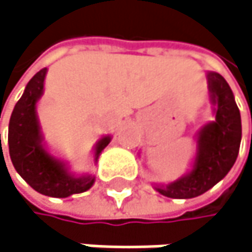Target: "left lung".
I'll return each instance as SVG.
<instances>
[{
    "mask_svg": "<svg viewBox=\"0 0 252 252\" xmlns=\"http://www.w3.org/2000/svg\"><path fill=\"white\" fill-rule=\"evenodd\" d=\"M207 88L215 106V120L206 123L196 136V157L191 170L173 183L155 184L165 197L193 199L210 190L234 167L239 152L241 114L229 84L218 72H207Z\"/></svg>",
    "mask_w": 252,
    "mask_h": 252,
    "instance_id": "1",
    "label": "left lung"
}]
</instances>
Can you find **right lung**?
Masks as SVG:
<instances>
[{
    "label": "right lung",
    "instance_id": "add662e5",
    "mask_svg": "<svg viewBox=\"0 0 252 252\" xmlns=\"http://www.w3.org/2000/svg\"><path fill=\"white\" fill-rule=\"evenodd\" d=\"M46 74V68L40 69L29 81L17 101L8 125V148L16 171L32 189L61 199L90 190L95 177L93 174L75 175L65 161L47 151L37 116V101L43 95ZM110 141V135H106L95 143L94 162Z\"/></svg>",
    "mask_w": 252,
    "mask_h": 252
}]
</instances>
